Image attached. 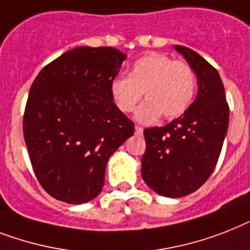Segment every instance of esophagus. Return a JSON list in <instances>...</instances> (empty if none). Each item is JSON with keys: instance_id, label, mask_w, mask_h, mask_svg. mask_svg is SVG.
<instances>
[{"instance_id": "34e87169", "label": "esophagus", "mask_w": 250, "mask_h": 250, "mask_svg": "<svg viewBox=\"0 0 250 250\" xmlns=\"http://www.w3.org/2000/svg\"><path fill=\"white\" fill-rule=\"evenodd\" d=\"M143 132H144L143 127H140V125H136V127H135V133H136V135L141 136V135H143Z\"/></svg>"}]
</instances>
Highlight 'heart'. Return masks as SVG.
<instances>
[{
    "mask_svg": "<svg viewBox=\"0 0 250 250\" xmlns=\"http://www.w3.org/2000/svg\"><path fill=\"white\" fill-rule=\"evenodd\" d=\"M196 91L195 73L188 62L151 52L137 59L129 76L115 77L110 95L122 113H131L145 95L146 101L136 113L141 123H154L163 114L174 119L185 114Z\"/></svg>",
    "mask_w": 250,
    "mask_h": 250,
    "instance_id": "b5f03b06",
    "label": "heart"
}]
</instances>
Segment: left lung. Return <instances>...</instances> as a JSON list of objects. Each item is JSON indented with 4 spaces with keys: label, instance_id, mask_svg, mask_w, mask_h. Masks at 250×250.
I'll list each match as a JSON object with an SVG mask.
<instances>
[{
    "label": "left lung",
    "instance_id": "1",
    "mask_svg": "<svg viewBox=\"0 0 250 250\" xmlns=\"http://www.w3.org/2000/svg\"><path fill=\"white\" fill-rule=\"evenodd\" d=\"M174 48L195 72L198 95L180 118L144 131L146 150L141 159L144 181L167 198L188 195L209 178L220 158L230 115L218 72L191 48Z\"/></svg>",
    "mask_w": 250,
    "mask_h": 250
}]
</instances>
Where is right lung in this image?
<instances>
[{"label":"right lung","instance_id":"add662e5","mask_svg":"<svg viewBox=\"0 0 250 250\" xmlns=\"http://www.w3.org/2000/svg\"><path fill=\"white\" fill-rule=\"evenodd\" d=\"M127 58L113 47H76L44 66L30 87L23 132L30 163L52 198L82 204L96 198L109 158L133 135L110 95Z\"/></svg>","mask_w":250,"mask_h":250}]
</instances>
